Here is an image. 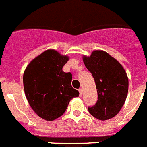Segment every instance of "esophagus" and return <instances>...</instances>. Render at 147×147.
<instances>
[{
	"label": "esophagus",
	"mask_w": 147,
	"mask_h": 147,
	"mask_svg": "<svg viewBox=\"0 0 147 147\" xmlns=\"http://www.w3.org/2000/svg\"><path fill=\"white\" fill-rule=\"evenodd\" d=\"M79 92H80V96H83V89H79Z\"/></svg>",
	"instance_id": "34e87169"
}]
</instances>
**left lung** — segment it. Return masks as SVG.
<instances>
[{
	"instance_id": "8db88e82",
	"label": "left lung",
	"mask_w": 147,
	"mask_h": 147,
	"mask_svg": "<svg viewBox=\"0 0 147 147\" xmlns=\"http://www.w3.org/2000/svg\"><path fill=\"white\" fill-rule=\"evenodd\" d=\"M86 67L92 74L98 93V100L88 107L91 115L98 120L113 118L120 111L128 92V79L120 63L103 51H94L83 57Z\"/></svg>"
}]
</instances>
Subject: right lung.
Returning a JSON list of instances; mask_svg holds the SVG:
<instances>
[{
	"mask_svg": "<svg viewBox=\"0 0 147 147\" xmlns=\"http://www.w3.org/2000/svg\"><path fill=\"white\" fill-rule=\"evenodd\" d=\"M68 57L47 50L32 61L23 74L26 96L33 111L47 121L65 112L70 101L79 96L71 86L72 74L62 70Z\"/></svg>",
	"mask_w": 147,
	"mask_h": 147,
	"instance_id": "right-lung-1",
	"label": "right lung"
}]
</instances>
